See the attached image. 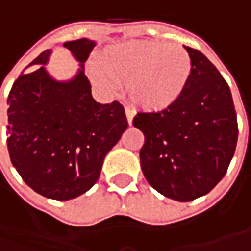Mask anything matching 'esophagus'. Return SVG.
<instances>
[{
    "label": "esophagus",
    "mask_w": 251,
    "mask_h": 251,
    "mask_svg": "<svg viewBox=\"0 0 251 251\" xmlns=\"http://www.w3.org/2000/svg\"><path fill=\"white\" fill-rule=\"evenodd\" d=\"M126 116H127V121H128V124H132V119H134V116H135V111L130 109V107H126Z\"/></svg>",
    "instance_id": "esophagus-1"
}]
</instances>
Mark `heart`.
<instances>
[{"instance_id":"obj_1","label":"heart","mask_w":251,"mask_h":251,"mask_svg":"<svg viewBox=\"0 0 251 251\" xmlns=\"http://www.w3.org/2000/svg\"><path fill=\"white\" fill-rule=\"evenodd\" d=\"M101 67L113 79L126 82L128 99L145 110H162L180 99L193 70L183 46L158 40L116 44L103 54ZM91 75L98 85L110 86L100 68L92 67Z\"/></svg>"}]
</instances>
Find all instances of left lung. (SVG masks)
Wrapping results in <instances>:
<instances>
[{"instance_id": "8db88e82", "label": "left lung", "mask_w": 251, "mask_h": 251, "mask_svg": "<svg viewBox=\"0 0 251 251\" xmlns=\"http://www.w3.org/2000/svg\"><path fill=\"white\" fill-rule=\"evenodd\" d=\"M193 70L180 99L159 111H140L142 173L152 187L176 201L208 194L226 173L237 142V119L229 85L215 65L184 46Z\"/></svg>"}]
</instances>
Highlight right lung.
Listing matches in <instances>:
<instances>
[{
	"label": "right lung",
	"mask_w": 251,
	"mask_h": 251,
	"mask_svg": "<svg viewBox=\"0 0 251 251\" xmlns=\"http://www.w3.org/2000/svg\"><path fill=\"white\" fill-rule=\"evenodd\" d=\"M96 43L65 42L81 68L70 81H55L46 70V50L21 74L8 95V152L24 181L43 197L58 201L86 193L100 176L107 152L128 123L123 104L98 103L83 63Z\"/></svg>",
	"instance_id": "obj_1"
}]
</instances>
